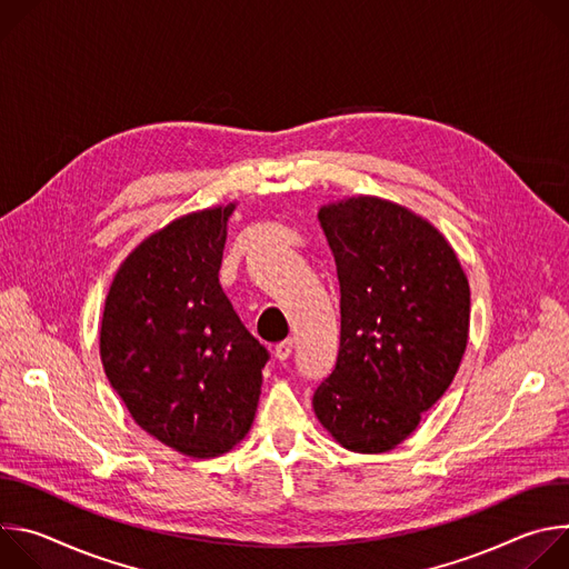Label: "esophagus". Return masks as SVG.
Wrapping results in <instances>:
<instances>
[{
	"label": "esophagus",
	"instance_id": "esophagus-1",
	"mask_svg": "<svg viewBox=\"0 0 569 569\" xmlns=\"http://www.w3.org/2000/svg\"><path fill=\"white\" fill-rule=\"evenodd\" d=\"M290 353H292V340H290V338L281 340V342L274 347V356H277L279 360H288Z\"/></svg>",
	"mask_w": 569,
	"mask_h": 569
}]
</instances>
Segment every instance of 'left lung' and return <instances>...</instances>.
Here are the masks:
<instances>
[{"label":"left lung","mask_w":569,"mask_h":569,"mask_svg":"<svg viewBox=\"0 0 569 569\" xmlns=\"http://www.w3.org/2000/svg\"><path fill=\"white\" fill-rule=\"evenodd\" d=\"M340 281V349L312 408L353 452L408 439L450 387L468 342L470 288L448 240L400 204L321 207Z\"/></svg>","instance_id":"left-lung-1"}]
</instances>
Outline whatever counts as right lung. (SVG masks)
Segmentation results:
<instances>
[{
    "label": "right lung",
    "instance_id": "1",
    "mask_svg": "<svg viewBox=\"0 0 569 569\" xmlns=\"http://www.w3.org/2000/svg\"><path fill=\"white\" fill-rule=\"evenodd\" d=\"M231 211L189 213L146 238L119 268L101 321L106 376L137 426L198 459L248 435L270 360L218 281Z\"/></svg>",
    "mask_w": 569,
    "mask_h": 569
}]
</instances>
